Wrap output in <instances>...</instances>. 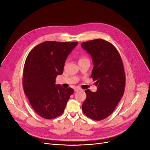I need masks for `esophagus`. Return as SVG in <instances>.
<instances>
[{"label": "esophagus", "instance_id": "1", "mask_svg": "<svg viewBox=\"0 0 150 150\" xmlns=\"http://www.w3.org/2000/svg\"><path fill=\"white\" fill-rule=\"evenodd\" d=\"M81 90V89L80 88H75V89H74V91L75 92H76V91H80Z\"/></svg>", "mask_w": 150, "mask_h": 150}]
</instances>
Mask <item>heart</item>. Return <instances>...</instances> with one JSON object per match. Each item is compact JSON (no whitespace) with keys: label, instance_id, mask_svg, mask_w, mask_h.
<instances>
[{"label":"heart","instance_id":"heart-1","mask_svg":"<svg viewBox=\"0 0 150 150\" xmlns=\"http://www.w3.org/2000/svg\"><path fill=\"white\" fill-rule=\"evenodd\" d=\"M85 59V58H81L80 60H81V59Z\"/></svg>","mask_w":150,"mask_h":150}]
</instances>
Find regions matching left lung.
I'll return each instance as SVG.
<instances>
[{
    "instance_id": "1",
    "label": "left lung",
    "mask_w": 150,
    "mask_h": 150,
    "mask_svg": "<svg viewBox=\"0 0 150 150\" xmlns=\"http://www.w3.org/2000/svg\"><path fill=\"white\" fill-rule=\"evenodd\" d=\"M91 54L93 67L91 77L97 91L86 90L82 105L83 113L91 119L101 120L111 115L122 98L125 87V74L120 55L115 47L101 39L81 44Z\"/></svg>"
}]
</instances>
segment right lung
Wrapping results in <instances>:
<instances>
[{"label": "right lung", "instance_id": "add662e5", "mask_svg": "<svg viewBox=\"0 0 150 150\" xmlns=\"http://www.w3.org/2000/svg\"><path fill=\"white\" fill-rule=\"evenodd\" d=\"M78 42L45 41L28 53L23 70V88L35 112L45 119L61 115L74 91L55 84Z\"/></svg>", "mask_w": 150, "mask_h": 150}]
</instances>
